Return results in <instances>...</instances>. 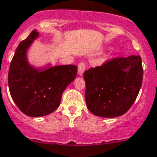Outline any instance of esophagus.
I'll return each instance as SVG.
<instances>
[{"mask_svg":"<svg viewBox=\"0 0 157 157\" xmlns=\"http://www.w3.org/2000/svg\"><path fill=\"white\" fill-rule=\"evenodd\" d=\"M86 70V64L84 63H80L78 65V75L79 76H82L84 71Z\"/></svg>","mask_w":157,"mask_h":157,"instance_id":"esophagus-1","label":"esophagus"}]
</instances>
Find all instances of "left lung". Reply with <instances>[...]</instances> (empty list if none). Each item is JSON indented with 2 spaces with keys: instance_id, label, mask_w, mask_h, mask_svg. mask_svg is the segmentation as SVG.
Instances as JSON below:
<instances>
[{
  "instance_id": "obj_1",
  "label": "left lung",
  "mask_w": 157,
  "mask_h": 157,
  "mask_svg": "<svg viewBox=\"0 0 157 157\" xmlns=\"http://www.w3.org/2000/svg\"><path fill=\"white\" fill-rule=\"evenodd\" d=\"M144 70L139 55L118 58L84 72L86 106L94 115L113 118L124 114L136 99Z\"/></svg>"
}]
</instances>
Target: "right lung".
Wrapping results in <instances>:
<instances>
[{"label":"right lung","instance_id":"add662e5","mask_svg":"<svg viewBox=\"0 0 157 157\" xmlns=\"http://www.w3.org/2000/svg\"><path fill=\"white\" fill-rule=\"evenodd\" d=\"M39 33L33 31L19 43L11 61L8 84L12 99L21 112L31 117L52 113L61 102L62 94L76 78L75 65L35 67L29 63L28 52Z\"/></svg>","mask_w":157,"mask_h":157}]
</instances>
